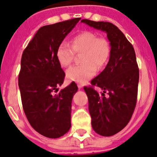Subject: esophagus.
Instances as JSON below:
<instances>
[{"instance_id":"esophagus-1","label":"esophagus","mask_w":157,"mask_h":157,"mask_svg":"<svg viewBox=\"0 0 157 157\" xmlns=\"http://www.w3.org/2000/svg\"><path fill=\"white\" fill-rule=\"evenodd\" d=\"M77 86H78L79 89H82L83 88V85H81V84H78V85H77Z\"/></svg>"}]
</instances>
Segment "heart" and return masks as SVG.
Returning <instances> with one entry per match:
<instances>
[{"instance_id": "heart-1", "label": "heart", "mask_w": 157, "mask_h": 157, "mask_svg": "<svg viewBox=\"0 0 157 157\" xmlns=\"http://www.w3.org/2000/svg\"><path fill=\"white\" fill-rule=\"evenodd\" d=\"M81 53V65L69 68L66 72V77L71 81L84 84L92 78L97 72V68L101 69L109 61L111 48L108 40L97 36L90 31L81 32L71 40V46L67 43H61L56 52V60L62 67L70 65L75 53Z\"/></svg>"}]
</instances>
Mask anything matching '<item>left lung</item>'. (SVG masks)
<instances>
[{"label":"left lung","instance_id":"8db88e82","mask_svg":"<svg viewBox=\"0 0 157 157\" xmlns=\"http://www.w3.org/2000/svg\"><path fill=\"white\" fill-rule=\"evenodd\" d=\"M83 23L107 33L111 46L108 64L93 80L92 86L84 87L89 99L92 127L104 136L117 134L131 120L137 100L139 68L135 50L125 36L110 22L84 19ZM101 87L99 94L93 87Z\"/></svg>","mask_w":157,"mask_h":157}]
</instances>
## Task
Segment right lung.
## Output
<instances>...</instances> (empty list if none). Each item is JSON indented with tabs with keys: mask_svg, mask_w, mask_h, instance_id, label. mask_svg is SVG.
Masks as SVG:
<instances>
[{
	"mask_svg": "<svg viewBox=\"0 0 157 157\" xmlns=\"http://www.w3.org/2000/svg\"><path fill=\"white\" fill-rule=\"evenodd\" d=\"M81 18L40 28L24 50L18 76L24 112L31 126L48 138H59L71 128V106L78 89L72 82L57 94L65 73L56 48Z\"/></svg>",
	"mask_w": 157,
	"mask_h": 157,
	"instance_id": "obj_1",
	"label": "right lung"
}]
</instances>
